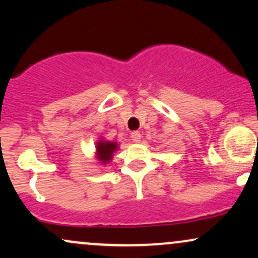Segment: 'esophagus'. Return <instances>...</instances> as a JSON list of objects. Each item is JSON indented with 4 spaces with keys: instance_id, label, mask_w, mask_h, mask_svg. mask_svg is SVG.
Listing matches in <instances>:
<instances>
[{
    "instance_id": "esophagus-1",
    "label": "esophagus",
    "mask_w": 258,
    "mask_h": 258,
    "mask_svg": "<svg viewBox=\"0 0 258 258\" xmlns=\"http://www.w3.org/2000/svg\"><path fill=\"white\" fill-rule=\"evenodd\" d=\"M141 138H142V136L138 131H135L131 133V139H132V142H135V143H139V142H141Z\"/></svg>"
}]
</instances>
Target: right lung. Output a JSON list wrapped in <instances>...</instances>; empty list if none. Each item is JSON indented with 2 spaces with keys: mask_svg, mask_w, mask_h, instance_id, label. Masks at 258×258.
Here are the masks:
<instances>
[{
  "mask_svg": "<svg viewBox=\"0 0 258 258\" xmlns=\"http://www.w3.org/2000/svg\"><path fill=\"white\" fill-rule=\"evenodd\" d=\"M117 149H119L117 142H111L106 141L104 138H99L96 142V150H94L96 155L94 156L98 160L99 164H110L112 158H114V153L117 152Z\"/></svg>",
  "mask_w": 258,
  "mask_h": 258,
  "instance_id": "obj_1",
  "label": "right lung"
}]
</instances>
